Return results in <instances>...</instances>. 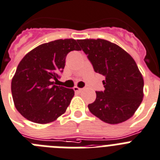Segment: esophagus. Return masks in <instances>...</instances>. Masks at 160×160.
Listing matches in <instances>:
<instances>
[{
  "label": "esophagus",
  "mask_w": 160,
  "mask_h": 160,
  "mask_svg": "<svg viewBox=\"0 0 160 160\" xmlns=\"http://www.w3.org/2000/svg\"><path fill=\"white\" fill-rule=\"evenodd\" d=\"M73 90H74L75 92H78V93H80V92H82V88H79V87H73Z\"/></svg>",
  "instance_id": "34e87169"
}]
</instances>
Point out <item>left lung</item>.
Returning <instances> with one entry per match:
<instances>
[{
	"label": "left lung",
	"mask_w": 160,
	"mask_h": 160,
	"mask_svg": "<svg viewBox=\"0 0 160 160\" xmlns=\"http://www.w3.org/2000/svg\"><path fill=\"white\" fill-rule=\"evenodd\" d=\"M96 73L103 75L104 91H95L88 105L93 115L108 124L129 120L143 99L142 75L133 58L120 46L102 39H78Z\"/></svg>",
	"instance_id": "obj_1"
}]
</instances>
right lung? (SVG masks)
<instances>
[{"mask_svg":"<svg viewBox=\"0 0 160 160\" xmlns=\"http://www.w3.org/2000/svg\"><path fill=\"white\" fill-rule=\"evenodd\" d=\"M80 51L77 40L57 39L39 45L19 62L11 82L14 106L26 119L37 124L56 121L65 112L73 89L54 85L71 51Z\"/></svg>","mask_w":160,"mask_h":160,"instance_id":"add662e5","label":"right lung"}]
</instances>
